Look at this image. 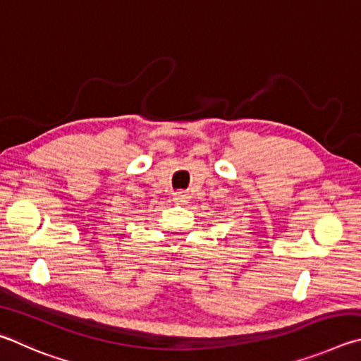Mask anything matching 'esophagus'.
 I'll list each match as a JSON object with an SVG mask.
<instances>
[{"label": "esophagus", "mask_w": 361, "mask_h": 361, "mask_svg": "<svg viewBox=\"0 0 361 361\" xmlns=\"http://www.w3.org/2000/svg\"><path fill=\"white\" fill-rule=\"evenodd\" d=\"M176 203H179V204H184V203H187V200H188V195L185 193V192H176L174 193V198H173Z\"/></svg>", "instance_id": "obj_1"}]
</instances>
